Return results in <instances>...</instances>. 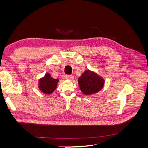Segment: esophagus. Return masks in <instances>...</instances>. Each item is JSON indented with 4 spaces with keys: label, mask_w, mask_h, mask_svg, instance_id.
Returning a JSON list of instances; mask_svg holds the SVG:
<instances>
[{
    "label": "esophagus",
    "mask_w": 148,
    "mask_h": 148,
    "mask_svg": "<svg viewBox=\"0 0 148 148\" xmlns=\"http://www.w3.org/2000/svg\"><path fill=\"white\" fill-rule=\"evenodd\" d=\"M65 78L67 79H70V80H72L73 79V76L72 75H65Z\"/></svg>",
    "instance_id": "1"
}]
</instances>
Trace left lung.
Returning a JSON list of instances; mask_svg holds the SVG:
<instances>
[{
  "label": "left lung",
  "mask_w": 148,
  "mask_h": 148,
  "mask_svg": "<svg viewBox=\"0 0 148 148\" xmlns=\"http://www.w3.org/2000/svg\"><path fill=\"white\" fill-rule=\"evenodd\" d=\"M78 81L80 89L86 95H91L99 92L104 84V79L89 70L84 71Z\"/></svg>",
  "instance_id": "left-lung-1"
}]
</instances>
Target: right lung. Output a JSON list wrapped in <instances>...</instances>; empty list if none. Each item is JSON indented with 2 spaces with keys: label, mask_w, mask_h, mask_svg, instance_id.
I'll return each mask as SVG.
<instances>
[{
  "label": "right lung",
  "mask_w": 148,
  "mask_h": 148,
  "mask_svg": "<svg viewBox=\"0 0 148 148\" xmlns=\"http://www.w3.org/2000/svg\"><path fill=\"white\" fill-rule=\"evenodd\" d=\"M58 82L59 79L53 78L50 74L46 73L43 78L39 79V88L43 93L49 95L56 89Z\"/></svg>",
  "instance_id": "right-lung-1"
}]
</instances>
